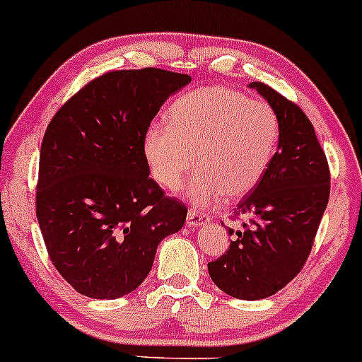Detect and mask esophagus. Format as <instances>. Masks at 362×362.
<instances>
[{"instance_id": "obj_1", "label": "esophagus", "mask_w": 362, "mask_h": 362, "mask_svg": "<svg viewBox=\"0 0 362 362\" xmlns=\"http://www.w3.org/2000/svg\"><path fill=\"white\" fill-rule=\"evenodd\" d=\"M210 221V217L206 214L198 212V210H189L188 215H186V226L188 227H200Z\"/></svg>"}]
</instances>
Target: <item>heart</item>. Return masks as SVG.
I'll return each mask as SVG.
<instances>
[{"label":"heart","instance_id":"1","mask_svg":"<svg viewBox=\"0 0 362 362\" xmlns=\"http://www.w3.org/2000/svg\"><path fill=\"white\" fill-rule=\"evenodd\" d=\"M168 127L145 129L141 150L150 174L168 189L180 188L193 165L186 198L209 206L239 198L258 185L277 152L280 119L269 103L222 85L185 92L169 105Z\"/></svg>","mask_w":362,"mask_h":362}]
</instances>
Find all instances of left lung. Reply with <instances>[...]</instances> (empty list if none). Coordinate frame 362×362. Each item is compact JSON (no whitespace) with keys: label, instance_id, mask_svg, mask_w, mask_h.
<instances>
[{"label":"left lung","instance_id":"1","mask_svg":"<svg viewBox=\"0 0 362 362\" xmlns=\"http://www.w3.org/2000/svg\"><path fill=\"white\" fill-rule=\"evenodd\" d=\"M247 87L277 111V152L253 192L238 203L235 215L250 224L229 229L235 239L209 263V274L226 294L257 301L286 287L306 263L330 197V169L301 107L262 82Z\"/></svg>","mask_w":362,"mask_h":362}]
</instances>
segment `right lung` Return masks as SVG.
<instances>
[{
    "label": "right lung",
    "mask_w": 362,
    "mask_h": 362,
    "mask_svg": "<svg viewBox=\"0 0 362 362\" xmlns=\"http://www.w3.org/2000/svg\"><path fill=\"white\" fill-rule=\"evenodd\" d=\"M192 76L159 68L104 73L51 119L35 214L52 265L80 294L117 299L144 282L188 209L148 176L141 140Z\"/></svg>",
    "instance_id": "add662e5"
}]
</instances>
